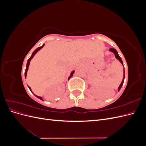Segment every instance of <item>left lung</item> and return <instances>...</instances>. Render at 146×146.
<instances>
[{"instance_id": "left-lung-1", "label": "left lung", "mask_w": 146, "mask_h": 146, "mask_svg": "<svg viewBox=\"0 0 146 146\" xmlns=\"http://www.w3.org/2000/svg\"><path fill=\"white\" fill-rule=\"evenodd\" d=\"M110 50L114 53V55H115L116 58H117L119 61H120V62L122 63V64L123 65L122 60V59H121V57L119 56V55H118V53H117V52L116 51V49H114V48H110ZM124 78H125V74H124V69H123V80H122V83H121V85H119V88H118V91H119V90H121V88L122 86L123 85V81H124Z\"/></svg>"}]
</instances>
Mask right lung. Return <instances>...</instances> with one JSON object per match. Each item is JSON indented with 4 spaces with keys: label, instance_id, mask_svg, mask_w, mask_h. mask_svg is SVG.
I'll use <instances>...</instances> for the list:
<instances>
[{
    "label": "right lung",
    "instance_id": "right-lung-1",
    "mask_svg": "<svg viewBox=\"0 0 146 146\" xmlns=\"http://www.w3.org/2000/svg\"><path fill=\"white\" fill-rule=\"evenodd\" d=\"M44 46V44H43L42 46H41V47H38V48H37L36 50H35L33 52V54H32V56H31L30 57V58L28 60V61H27V65H26V69H25V77L26 78V76H27V70H28V69H29V64H30V60L32 59V58L34 56V55L36 54V53L40 50V49H41V48L43 47V46ZM74 71H72V72H71V74H70V76L69 77V78H68V80H69V78H70V77H72V76H73V74H74ZM29 89H30V90L32 91V90H31V88L29 86ZM35 96L36 97V98H38V99H41V100H42V98L41 97H39V96H37L36 95H35V94H34Z\"/></svg>",
    "mask_w": 146,
    "mask_h": 146
}]
</instances>
